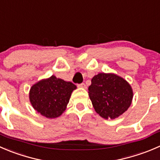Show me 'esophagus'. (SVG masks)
<instances>
[{"label":"esophagus","mask_w":160,"mask_h":160,"mask_svg":"<svg viewBox=\"0 0 160 160\" xmlns=\"http://www.w3.org/2000/svg\"><path fill=\"white\" fill-rule=\"evenodd\" d=\"M78 86L80 87V88H86V85H85V83H81L79 85H78Z\"/></svg>","instance_id":"esophagus-1"}]
</instances>
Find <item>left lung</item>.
<instances>
[{
  "label": "left lung",
  "mask_w": 160,
  "mask_h": 160,
  "mask_svg": "<svg viewBox=\"0 0 160 160\" xmlns=\"http://www.w3.org/2000/svg\"><path fill=\"white\" fill-rule=\"evenodd\" d=\"M91 82L88 96L96 112L102 118L115 119L132 104V88L121 77L112 73H99Z\"/></svg>",
  "instance_id": "8db88e82"
}]
</instances>
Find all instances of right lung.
Here are the masks:
<instances>
[{"instance_id": "add662e5", "label": "right lung", "mask_w": 160, "mask_h": 160, "mask_svg": "<svg viewBox=\"0 0 160 160\" xmlns=\"http://www.w3.org/2000/svg\"><path fill=\"white\" fill-rule=\"evenodd\" d=\"M76 85L52 75L31 87L29 100L33 108L47 118H56L66 110Z\"/></svg>"}]
</instances>
